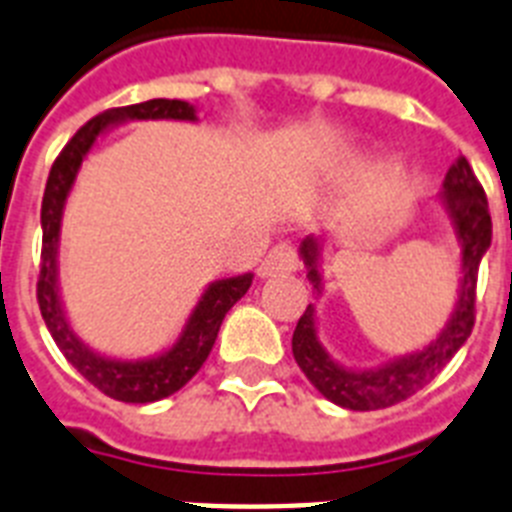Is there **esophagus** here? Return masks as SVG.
<instances>
[{"label": "esophagus", "instance_id": "obj_1", "mask_svg": "<svg viewBox=\"0 0 512 512\" xmlns=\"http://www.w3.org/2000/svg\"><path fill=\"white\" fill-rule=\"evenodd\" d=\"M299 268V255L292 244H278V247L270 249V255L265 257L263 265H260V276H284V273H294Z\"/></svg>", "mask_w": 512, "mask_h": 512}]
</instances>
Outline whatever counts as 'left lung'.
<instances>
[{
	"instance_id": "8db88e82",
	"label": "left lung",
	"mask_w": 512,
	"mask_h": 512,
	"mask_svg": "<svg viewBox=\"0 0 512 512\" xmlns=\"http://www.w3.org/2000/svg\"><path fill=\"white\" fill-rule=\"evenodd\" d=\"M439 205L450 220L452 234L460 247V281L450 318L429 344H423L421 350L373 365V368H350L328 355L318 339L315 305H307L305 315L299 318L292 336L294 360L310 378V384L334 405L347 407V410H381V407H392L413 397L450 363L452 355L471 336L476 278H479L481 257L492 244V218H489L484 189L473 176L465 157H458L455 165L447 170L442 191H439ZM299 257L305 263L315 294L321 297V239L318 236L302 239Z\"/></svg>"
}]
</instances>
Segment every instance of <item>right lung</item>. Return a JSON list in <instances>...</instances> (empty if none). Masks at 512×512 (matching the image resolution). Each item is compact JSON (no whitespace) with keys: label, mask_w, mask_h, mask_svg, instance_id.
<instances>
[{"label":"right lung","mask_w":512,"mask_h":512,"mask_svg":"<svg viewBox=\"0 0 512 512\" xmlns=\"http://www.w3.org/2000/svg\"><path fill=\"white\" fill-rule=\"evenodd\" d=\"M128 120H186V123H194L197 107L184 99H149L141 105L99 112L97 118H91L86 126L78 128V134L65 144L60 157L54 160L44 199H41V234L44 236H41V270L36 297H39L41 318L47 323L49 334L62 355L68 357V363L112 400L144 405V402H157L176 394L202 368L213 350L215 339H218L220 323L228 310L247 294L255 273L218 278L213 284H207L176 342L157 355L139 357V360L112 357L89 347L76 334L60 294V260L57 257H60L62 215H65V205H68L70 191L76 184L78 170L99 136H105L107 131L120 123H128Z\"/></svg>","instance_id":"right-lung-1"}]
</instances>
